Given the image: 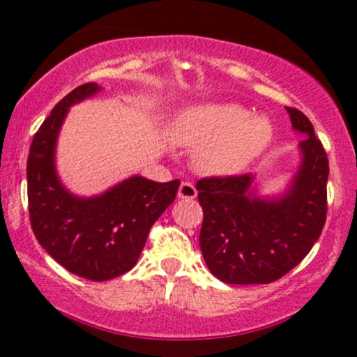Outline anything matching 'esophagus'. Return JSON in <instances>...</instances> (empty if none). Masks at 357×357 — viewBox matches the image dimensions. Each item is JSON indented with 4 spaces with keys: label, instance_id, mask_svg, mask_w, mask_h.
<instances>
[{
    "label": "esophagus",
    "instance_id": "34e87169",
    "mask_svg": "<svg viewBox=\"0 0 357 357\" xmlns=\"http://www.w3.org/2000/svg\"><path fill=\"white\" fill-rule=\"evenodd\" d=\"M196 195H198V191H196L195 184L190 183V181L181 183V186H179V190H178L179 198H181V199H195Z\"/></svg>",
    "mask_w": 357,
    "mask_h": 357
}]
</instances>
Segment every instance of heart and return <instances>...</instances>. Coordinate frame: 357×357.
Masks as SVG:
<instances>
[{
    "mask_svg": "<svg viewBox=\"0 0 357 357\" xmlns=\"http://www.w3.org/2000/svg\"><path fill=\"white\" fill-rule=\"evenodd\" d=\"M272 134L267 119L250 117L247 109L230 102L188 110L173 130L179 146L199 147L196 166L203 173L216 176L245 169L267 149Z\"/></svg>",
    "mask_w": 357,
    "mask_h": 357,
    "instance_id": "heart-1",
    "label": "heart"
}]
</instances>
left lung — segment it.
I'll return each instance as SVG.
<instances>
[{
	"label": "left lung",
	"mask_w": 357,
	"mask_h": 357,
	"mask_svg": "<svg viewBox=\"0 0 357 357\" xmlns=\"http://www.w3.org/2000/svg\"><path fill=\"white\" fill-rule=\"evenodd\" d=\"M304 132L301 169L280 199L252 198V176H210L196 183L203 208L199 247L208 268L225 284H270L304 260L327 218L329 159L312 122L287 107Z\"/></svg>",
	"instance_id": "8db88e82"
}]
</instances>
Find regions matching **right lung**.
I'll use <instances>...</instances> for the list:
<instances>
[{
    "label": "right lung",
    "instance_id": "1",
    "mask_svg": "<svg viewBox=\"0 0 357 357\" xmlns=\"http://www.w3.org/2000/svg\"><path fill=\"white\" fill-rule=\"evenodd\" d=\"M96 92V82L73 89L36 130L26 165L28 213L36 240L53 260L75 275L104 282L137 264L155 220L174 202L179 179L155 183L134 176L89 199L61 188L53 167L60 126L72 104Z\"/></svg>",
    "mask_w": 357,
    "mask_h": 357
}]
</instances>
